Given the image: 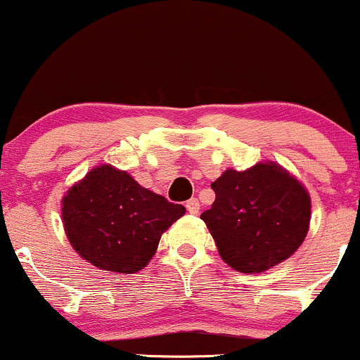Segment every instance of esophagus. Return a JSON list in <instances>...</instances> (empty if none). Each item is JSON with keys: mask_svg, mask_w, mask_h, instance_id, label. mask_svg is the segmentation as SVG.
Segmentation results:
<instances>
[{"mask_svg": "<svg viewBox=\"0 0 360 360\" xmlns=\"http://www.w3.org/2000/svg\"><path fill=\"white\" fill-rule=\"evenodd\" d=\"M186 210L191 213V215H198L200 212V201L196 198H191L186 201Z\"/></svg>", "mask_w": 360, "mask_h": 360, "instance_id": "obj_1", "label": "esophagus"}]
</instances>
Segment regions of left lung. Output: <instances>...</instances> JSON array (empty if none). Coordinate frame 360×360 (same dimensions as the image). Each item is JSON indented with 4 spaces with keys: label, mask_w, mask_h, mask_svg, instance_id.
<instances>
[{
    "label": "left lung",
    "mask_w": 360,
    "mask_h": 360,
    "mask_svg": "<svg viewBox=\"0 0 360 360\" xmlns=\"http://www.w3.org/2000/svg\"><path fill=\"white\" fill-rule=\"evenodd\" d=\"M212 189L215 201L201 220L224 262L240 274H262L290 258L309 231V193L275 162L227 169Z\"/></svg>",
    "instance_id": "8db88e82"
}]
</instances>
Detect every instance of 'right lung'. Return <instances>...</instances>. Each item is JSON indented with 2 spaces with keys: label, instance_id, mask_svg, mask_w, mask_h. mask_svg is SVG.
Masks as SVG:
<instances>
[{
  "label": "right lung",
  "instance_id": "add662e5",
  "mask_svg": "<svg viewBox=\"0 0 360 360\" xmlns=\"http://www.w3.org/2000/svg\"><path fill=\"white\" fill-rule=\"evenodd\" d=\"M184 212L183 205L171 203L108 164L94 167L61 201L73 250L94 266L116 274L147 266L162 234Z\"/></svg>",
  "mask_w": 360,
  "mask_h": 360
}]
</instances>
